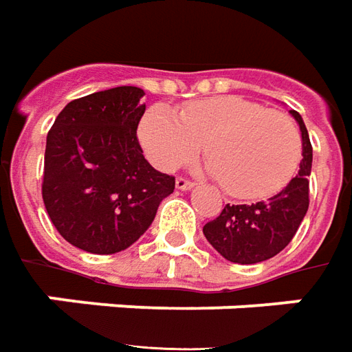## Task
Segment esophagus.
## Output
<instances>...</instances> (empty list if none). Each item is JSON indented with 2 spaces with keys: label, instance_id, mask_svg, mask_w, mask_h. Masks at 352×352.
Returning <instances> with one entry per match:
<instances>
[{
  "label": "esophagus",
  "instance_id": "1",
  "mask_svg": "<svg viewBox=\"0 0 352 352\" xmlns=\"http://www.w3.org/2000/svg\"><path fill=\"white\" fill-rule=\"evenodd\" d=\"M175 186L179 190H190V188H194V183L188 181V179H184V177H177Z\"/></svg>",
  "mask_w": 352,
  "mask_h": 352
}]
</instances>
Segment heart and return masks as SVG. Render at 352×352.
I'll return each instance as SVG.
<instances>
[{
	"instance_id": "b5f03b06",
	"label": "heart",
	"mask_w": 352,
	"mask_h": 352,
	"mask_svg": "<svg viewBox=\"0 0 352 352\" xmlns=\"http://www.w3.org/2000/svg\"><path fill=\"white\" fill-rule=\"evenodd\" d=\"M139 137L160 169H175L204 144L210 171L234 198L278 192L294 177L301 158V137L292 118L236 95L184 104L179 118L152 107L141 120Z\"/></svg>"
}]
</instances>
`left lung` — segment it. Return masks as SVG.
Instances as JSON below:
<instances>
[{"label": "left lung", "mask_w": 352, "mask_h": 352, "mask_svg": "<svg viewBox=\"0 0 352 352\" xmlns=\"http://www.w3.org/2000/svg\"><path fill=\"white\" fill-rule=\"evenodd\" d=\"M301 131V164L297 175L270 196L255 204H227L217 219L204 225V236L225 259L238 265L267 261L286 248L309 210V175L313 146L299 112L289 110Z\"/></svg>", "instance_id": "1"}]
</instances>
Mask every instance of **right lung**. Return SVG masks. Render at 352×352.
Masks as SVG:
<instances>
[{
    "instance_id": "1",
    "label": "right lung",
    "mask_w": 352,
    "mask_h": 352,
    "mask_svg": "<svg viewBox=\"0 0 352 352\" xmlns=\"http://www.w3.org/2000/svg\"><path fill=\"white\" fill-rule=\"evenodd\" d=\"M142 95L133 85L91 93L68 102L49 129L43 204L58 234L83 252L127 250L175 188V177L142 156Z\"/></svg>"
}]
</instances>
